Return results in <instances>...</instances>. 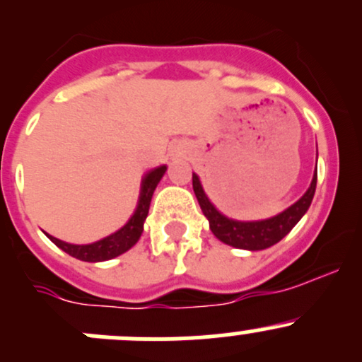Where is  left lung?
<instances>
[{
    "mask_svg": "<svg viewBox=\"0 0 362 362\" xmlns=\"http://www.w3.org/2000/svg\"><path fill=\"white\" fill-rule=\"evenodd\" d=\"M317 187V170L313 173L312 184H310L308 191L301 196L294 204H291L287 210L282 214L275 215L272 218H264V221H252L242 222L233 221V218L222 215L217 208L211 204L210 199L204 194L202 184H199L198 175L192 173V189L198 198L199 206H202L204 217L210 222V229L221 242L226 245L236 247V249L245 250H264L268 247L275 245L286 235H289L291 229L299 222V218L306 214L310 208L313 194H315Z\"/></svg>",
    "mask_w": 362,
    "mask_h": 362,
    "instance_id": "obj_1",
    "label": "left lung"
}]
</instances>
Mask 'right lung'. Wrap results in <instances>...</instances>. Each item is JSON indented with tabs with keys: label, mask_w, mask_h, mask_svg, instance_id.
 <instances>
[{
	"label": "right lung",
	"mask_w": 362,
	"mask_h": 362,
	"mask_svg": "<svg viewBox=\"0 0 362 362\" xmlns=\"http://www.w3.org/2000/svg\"><path fill=\"white\" fill-rule=\"evenodd\" d=\"M164 171H166V166H159L145 175L144 180H141L140 199H138L136 210H134L133 217L127 221L126 226H122L119 231L107 236V238L100 240V242L89 243V245H73V243L61 242V240L54 238V236L50 235L47 236H49V238L52 240V243H56L61 250L73 255V257L80 259V261L100 262L108 261V259H113L117 257V255L124 254V252L129 250L131 247L140 240L141 233H144V222L148 215V206H151L152 194H154L159 180L163 178Z\"/></svg>",
	"instance_id": "obj_1"
}]
</instances>
